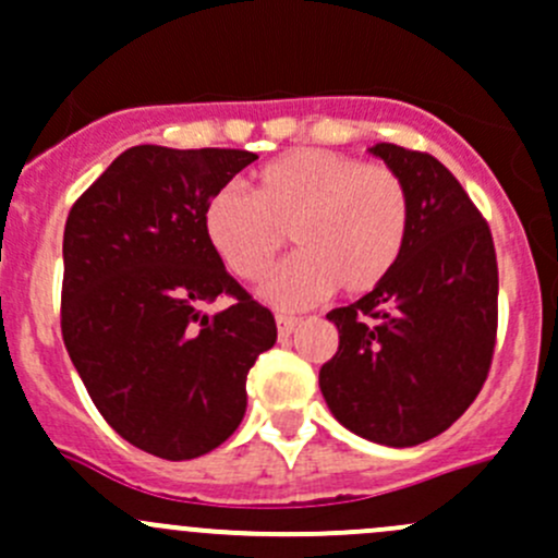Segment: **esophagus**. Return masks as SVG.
<instances>
[{
  "mask_svg": "<svg viewBox=\"0 0 558 558\" xmlns=\"http://www.w3.org/2000/svg\"><path fill=\"white\" fill-rule=\"evenodd\" d=\"M278 336L280 338H289L291 332L296 330V327H300V319H294V316H278Z\"/></svg>",
  "mask_w": 558,
  "mask_h": 558,
  "instance_id": "esophagus-1",
  "label": "esophagus"
}]
</instances>
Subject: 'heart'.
Instances as JSON below:
<instances>
[{"label":"heart","instance_id":"obj_1","mask_svg":"<svg viewBox=\"0 0 558 558\" xmlns=\"http://www.w3.org/2000/svg\"><path fill=\"white\" fill-rule=\"evenodd\" d=\"M253 197L217 190L203 206V233L242 280H262L289 231L300 253L275 269L264 296L278 308H303L332 289L372 294L404 253L410 192L397 170L347 154L294 148L250 179Z\"/></svg>","mask_w":558,"mask_h":558}]
</instances>
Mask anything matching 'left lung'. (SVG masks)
<instances>
[{
    "label": "left lung",
    "instance_id": "left-lung-1",
    "mask_svg": "<svg viewBox=\"0 0 558 558\" xmlns=\"http://www.w3.org/2000/svg\"><path fill=\"white\" fill-rule=\"evenodd\" d=\"M368 154L408 184V244L383 286L327 314L338 352L319 388L338 424L408 449L449 429L487 379L498 264L490 228L435 156L393 143Z\"/></svg>",
    "mask_w": 558,
    "mask_h": 558
}]
</instances>
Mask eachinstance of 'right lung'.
Listing matches in <instances>:
<instances>
[{"label": "right lung", "instance_id": "1", "mask_svg": "<svg viewBox=\"0 0 558 558\" xmlns=\"http://www.w3.org/2000/svg\"><path fill=\"white\" fill-rule=\"evenodd\" d=\"M258 156L134 145L74 203L62 236V341L98 413L161 460L208 454L242 424L272 314L222 267L203 206ZM234 303L215 317L199 305Z\"/></svg>", "mask_w": 558, "mask_h": 558}]
</instances>
